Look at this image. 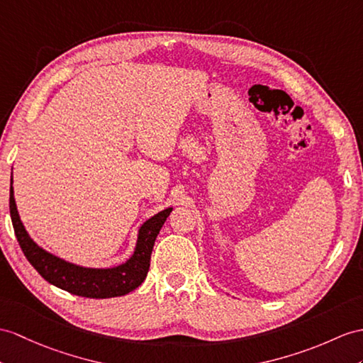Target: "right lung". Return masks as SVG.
Returning <instances> with one entry per match:
<instances>
[{"label":"right lung","mask_w":363,"mask_h":363,"mask_svg":"<svg viewBox=\"0 0 363 363\" xmlns=\"http://www.w3.org/2000/svg\"><path fill=\"white\" fill-rule=\"evenodd\" d=\"M11 217L13 231L21 250L32 267L40 272V276L70 294L89 297V298H109L125 296L130 291L138 288L147 276L149 264H151V254L155 238L169 217L172 208H167L157 216L149 218L140 228L135 252L132 257L120 264V267L108 269H94L77 267L69 262L61 260L41 250L35 243L21 223L18 211H16L13 189L11 188V199H9Z\"/></svg>","instance_id":"1"}]
</instances>
